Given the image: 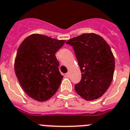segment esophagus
I'll list each match as a JSON object with an SVG mask.
<instances>
[{"label": "esophagus", "mask_w": 130, "mask_h": 130, "mask_svg": "<svg viewBox=\"0 0 130 130\" xmlns=\"http://www.w3.org/2000/svg\"><path fill=\"white\" fill-rule=\"evenodd\" d=\"M65 76H66V77H67V78H69L70 76V73H66V74H65Z\"/></svg>", "instance_id": "obj_1"}]
</instances>
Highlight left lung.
<instances>
[{
    "instance_id": "left-lung-1",
    "label": "left lung",
    "mask_w": 130,
    "mask_h": 130,
    "mask_svg": "<svg viewBox=\"0 0 130 130\" xmlns=\"http://www.w3.org/2000/svg\"><path fill=\"white\" fill-rule=\"evenodd\" d=\"M66 44L73 47L82 73L80 82L74 86L76 92L88 101L101 98L110 86L115 71L109 45L95 33L82 34Z\"/></svg>"
}]
</instances>
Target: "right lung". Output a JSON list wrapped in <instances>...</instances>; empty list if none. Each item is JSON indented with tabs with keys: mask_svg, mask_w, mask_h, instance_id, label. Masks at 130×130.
Here are the masks:
<instances>
[{
	"mask_svg": "<svg viewBox=\"0 0 130 130\" xmlns=\"http://www.w3.org/2000/svg\"><path fill=\"white\" fill-rule=\"evenodd\" d=\"M65 40L32 34L18 48L14 62L15 75L23 90L36 101H47L58 90L63 76L55 54Z\"/></svg>",
	"mask_w": 130,
	"mask_h": 130,
	"instance_id": "1",
	"label": "right lung"
}]
</instances>
